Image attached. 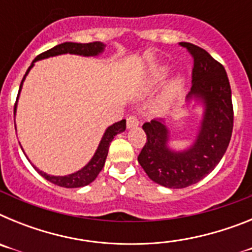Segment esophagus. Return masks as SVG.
Instances as JSON below:
<instances>
[{
	"mask_svg": "<svg viewBox=\"0 0 252 252\" xmlns=\"http://www.w3.org/2000/svg\"><path fill=\"white\" fill-rule=\"evenodd\" d=\"M126 126H127V128L137 127V126H139V119H137L136 116H128Z\"/></svg>",
	"mask_w": 252,
	"mask_h": 252,
	"instance_id": "esophagus-1",
	"label": "esophagus"
}]
</instances>
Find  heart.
Segmentation results:
<instances>
[{"instance_id": "obj_1", "label": "heart", "mask_w": 252, "mask_h": 252, "mask_svg": "<svg viewBox=\"0 0 252 252\" xmlns=\"http://www.w3.org/2000/svg\"><path fill=\"white\" fill-rule=\"evenodd\" d=\"M169 73H170V66L168 64H161V65L154 66L149 72L148 77L145 78V81L142 83V93L153 92L154 90H157L158 87L165 81L168 78ZM184 87H186V78L183 75H177L169 82L165 86V88L162 90L160 95L155 99L153 104V111L157 115H165L171 107L174 106L175 102L180 97L182 92H183Z\"/></svg>"}]
</instances>
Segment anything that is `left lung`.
Wrapping results in <instances>:
<instances>
[{"instance_id": "1", "label": "left lung", "mask_w": 252, "mask_h": 252, "mask_svg": "<svg viewBox=\"0 0 252 252\" xmlns=\"http://www.w3.org/2000/svg\"><path fill=\"white\" fill-rule=\"evenodd\" d=\"M194 59L192 88L186 110H202L194 140L186 149L174 150L166 121L144 124L148 141L140 153V165L153 182L180 189L198 183L221 161L230 144L233 127L231 87L223 65L197 45L182 43Z\"/></svg>"}]
</instances>
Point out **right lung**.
Instances as JSON below:
<instances>
[{
  "mask_svg": "<svg viewBox=\"0 0 252 252\" xmlns=\"http://www.w3.org/2000/svg\"><path fill=\"white\" fill-rule=\"evenodd\" d=\"M104 48H106V45H104L103 43H101V41H94V43H90V44H81V43L66 41V43L59 44V45L51 48L50 50L45 51V53H43V54L37 55V57L32 60V63H31V65L29 66L28 70H26V74L24 75V78H22L21 84H20L19 94H17V101H19L20 93H21L22 84H24L29 72L32 69V66L35 65V63H36L37 60L48 59V58L58 57V55H64V54L81 55V57H86V58H97L103 53ZM17 101H16V104H15V112H13L15 115H16V110H17ZM15 128H16V125H15ZM125 130H126V120H121V121L115 122L113 125L108 126V127L106 128V131H104L101 141H99L98 148H97L95 153L93 154V157L91 158L90 161L87 162L83 168L74 171V173H72V174L50 175L44 173L43 170L37 169L34 164H31V165L34 166L35 170H36L41 177L45 178L46 180H49L50 183L55 184V186L63 187V188H82V187H86L88 186V184L92 183L93 180L97 178V175L99 174V171L102 170V168H103L104 161H106V158H107V154H108V148H110V144L113 140V137H115L116 135H119V133L124 132ZM29 161H30V160H29Z\"/></svg>",
  "mask_w": 252,
  "mask_h": 252,
  "instance_id": "add662e5",
  "label": "right lung"
}]
</instances>
